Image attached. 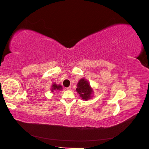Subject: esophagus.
<instances>
[{
    "label": "esophagus",
    "instance_id": "34e87169",
    "mask_svg": "<svg viewBox=\"0 0 149 149\" xmlns=\"http://www.w3.org/2000/svg\"><path fill=\"white\" fill-rule=\"evenodd\" d=\"M71 89V87H67V88H66V89L67 90H70Z\"/></svg>",
    "mask_w": 149,
    "mask_h": 149
}]
</instances>
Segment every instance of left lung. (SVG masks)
Instances as JSON below:
<instances>
[{
  "instance_id": "1",
  "label": "left lung",
  "mask_w": 149,
  "mask_h": 149,
  "mask_svg": "<svg viewBox=\"0 0 149 149\" xmlns=\"http://www.w3.org/2000/svg\"><path fill=\"white\" fill-rule=\"evenodd\" d=\"M76 91L82 100L85 101L89 100L92 97L91 94L93 93V90L91 88L89 82L84 78L81 79L79 81Z\"/></svg>"
}]
</instances>
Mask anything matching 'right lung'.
Wrapping results in <instances>:
<instances>
[{"label":"right lung","instance_id":"obj_1","mask_svg":"<svg viewBox=\"0 0 149 149\" xmlns=\"http://www.w3.org/2000/svg\"><path fill=\"white\" fill-rule=\"evenodd\" d=\"M61 89H62V86L61 85H57V84H56L55 83H54L52 85V89H51V90H52V92H54V91H60Z\"/></svg>","mask_w":149,"mask_h":149}]
</instances>
